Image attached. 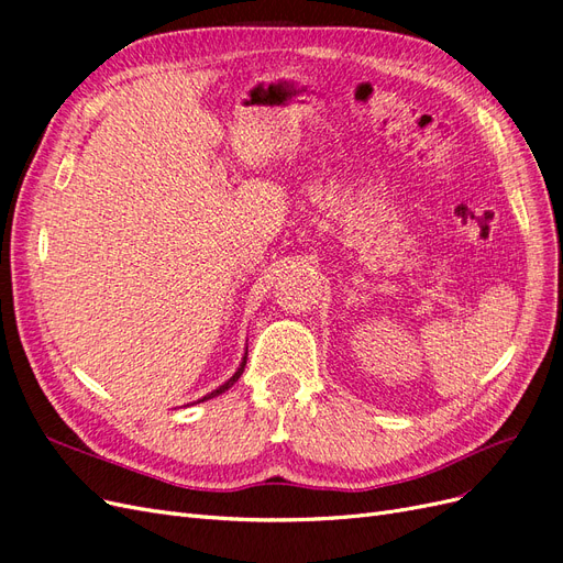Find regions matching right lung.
<instances>
[{
  "mask_svg": "<svg viewBox=\"0 0 563 563\" xmlns=\"http://www.w3.org/2000/svg\"><path fill=\"white\" fill-rule=\"evenodd\" d=\"M244 366H246V352H244V360H242V364H240V368H236L234 371V376L230 378V380H225L223 385H220V387H216L213 391H211V395H207V397H203V399H199V401H207V399H213V397H218V395H223V391L225 389H230L236 380H240V376H242V373H244Z\"/></svg>",
  "mask_w": 563,
  "mask_h": 563,
  "instance_id": "obj_1",
  "label": "right lung"
}]
</instances>
